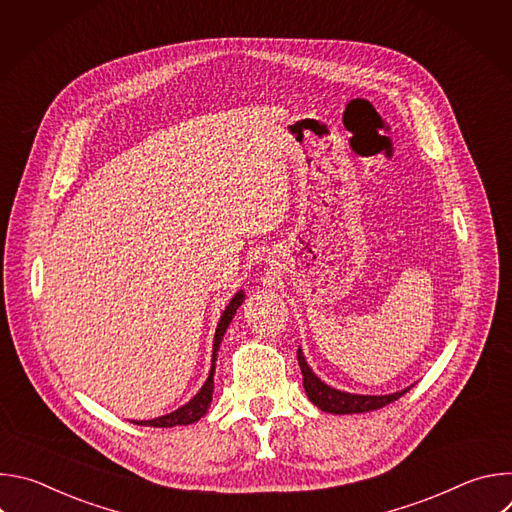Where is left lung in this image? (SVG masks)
Wrapping results in <instances>:
<instances>
[{
	"label": "left lung",
	"instance_id": "obj_1",
	"mask_svg": "<svg viewBox=\"0 0 512 512\" xmlns=\"http://www.w3.org/2000/svg\"><path fill=\"white\" fill-rule=\"evenodd\" d=\"M298 362L302 369V377H304V389L308 399L322 411L326 413H336V415H346V413H367V411H375L381 409L393 401H397L399 397H403L411 387L391 393V395H354V393H346V391H338L330 385H326L324 381H320L314 371L310 369V364L306 362L302 348H298Z\"/></svg>",
	"mask_w": 512,
	"mask_h": 512
}]
</instances>
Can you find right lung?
I'll return each mask as SVG.
<instances>
[{
  "mask_svg": "<svg viewBox=\"0 0 512 512\" xmlns=\"http://www.w3.org/2000/svg\"><path fill=\"white\" fill-rule=\"evenodd\" d=\"M245 300V294L243 289L237 291L235 298L229 302V306L225 308L221 320H218V326H216V332H214V344H212V367H210V373H208V379L206 383L202 385V389L186 403L182 405L180 409L168 413V415H162V417H156V419H148V421H133L137 425H150V427H174V425H190L194 421H198L210 407V401H212V391H214V362H216V350L218 346H221L223 342V336L231 324V320L235 318L239 306L243 304Z\"/></svg>",
  "mask_w": 512,
  "mask_h": 512,
  "instance_id": "right-lung-1",
  "label": "right lung"
}]
</instances>
